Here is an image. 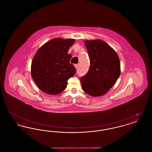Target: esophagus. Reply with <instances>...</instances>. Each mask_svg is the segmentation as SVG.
<instances>
[{
    "label": "esophagus",
    "instance_id": "34e87169",
    "mask_svg": "<svg viewBox=\"0 0 152 152\" xmlns=\"http://www.w3.org/2000/svg\"><path fill=\"white\" fill-rule=\"evenodd\" d=\"M75 68H76V69L79 68V64H75Z\"/></svg>",
    "mask_w": 152,
    "mask_h": 152
}]
</instances>
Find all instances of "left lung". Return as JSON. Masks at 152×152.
<instances>
[{
  "mask_svg": "<svg viewBox=\"0 0 152 152\" xmlns=\"http://www.w3.org/2000/svg\"><path fill=\"white\" fill-rule=\"evenodd\" d=\"M85 45L90 58L87 74L80 79L83 90L97 97L113 87L120 75V63L115 50L101 40H86Z\"/></svg>",
  "mask_w": 152,
  "mask_h": 152,
  "instance_id": "1",
  "label": "left lung"
}]
</instances>
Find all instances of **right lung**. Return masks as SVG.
Segmentation results:
<instances>
[{"label": "right lung", "mask_w": 152, "mask_h": 152, "mask_svg": "<svg viewBox=\"0 0 152 152\" xmlns=\"http://www.w3.org/2000/svg\"><path fill=\"white\" fill-rule=\"evenodd\" d=\"M75 40L53 39L36 52L31 64V75L36 85L47 94H58L66 87L76 69L70 63L69 48Z\"/></svg>", "instance_id": "obj_1"}]
</instances>
